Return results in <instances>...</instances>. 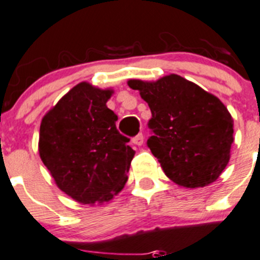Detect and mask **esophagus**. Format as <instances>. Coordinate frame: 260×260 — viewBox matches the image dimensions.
I'll return each instance as SVG.
<instances>
[{"label":"esophagus","mask_w":260,"mask_h":260,"mask_svg":"<svg viewBox=\"0 0 260 260\" xmlns=\"http://www.w3.org/2000/svg\"><path fill=\"white\" fill-rule=\"evenodd\" d=\"M132 142L135 145H137V146H141V145L144 144V135H142V133H138L136 137L132 138Z\"/></svg>","instance_id":"esophagus-1"}]
</instances>
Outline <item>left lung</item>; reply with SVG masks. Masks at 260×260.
Masks as SVG:
<instances>
[{"instance_id": "8db88e82", "label": "left lung", "mask_w": 260, "mask_h": 260, "mask_svg": "<svg viewBox=\"0 0 260 260\" xmlns=\"http://www.w3.org/2000/svg\"><path fill=\"white\" fill-rule=\"evenodd\" d=\"M149 104L147 146L168 178L182 187L214 182L230 161L234 119L214 94L177 74L156 82L131 79Z\"/></svg>"}]
</instances>
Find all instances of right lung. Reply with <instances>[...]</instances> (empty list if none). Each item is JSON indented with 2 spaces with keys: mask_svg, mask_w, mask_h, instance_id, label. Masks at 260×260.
<instances>
[{
  "mask_svg": "<svg viewBox=\"0 0 260 260\" xmlns=\"http://www.w3.org/2000/svg\"><path fill=\"white\" fill-rule=\"evenodd\" d=\"M113 91L73 87L42 119L40 156L57 187L82 204L109 201L124 187L135 156L106 106Z\"/></svg>",
  "mask_w": 260,
  "mask_h": 260,
  "instance_id": "1",
  "label": "right lung"
}]
</instances>
